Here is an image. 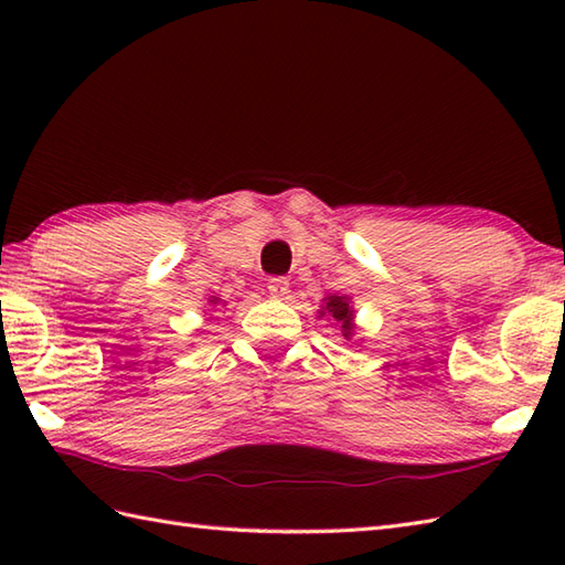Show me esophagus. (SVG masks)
Returning a JSON list of instances; mask_svg holds the SVG:
<instances>
[{
  "mask_svg": "<svg viewBox=\"0 0 565 565\" xmlns=\"http://www.w3.org/2000/svg\"><path fill=\"white\" fill-rule=\"evenodd\" d=\"M267 289L274 298H284L286 294H289V279H284V276H271V279L267 281Z\"/></svg>",
  "mask_w": 565,
  "mask_h": 565,
  "instance_id": "esophagus-1",
  "label": "esophagus"
}]
</instances>
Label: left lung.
Masks as SVG:
<instances>
[{"label":"left lung","instance_id":"obj_1","mask_svg":"<svg viewBox=\"0 0 565 565\" xmlns=\"http://www.w3.org/2000/svg\"><path fill=\"white\" fill-rule=\"evenodd\" d=\"M326 313L332 316L338 322H342L344 338H352V310H350V303H347L344 296H330L326 310H322V316Z\"/></svg>","mask_w":565,"mask_h":565}]
</instances>
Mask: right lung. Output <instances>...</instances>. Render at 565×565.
Wrapping results in <instances>:
<instances>
[{
    "instance_id": "add662e5",
    "label": "right lung",
    "mask_w": 565,
    "mask_h": 565,
    "mask_svg": "<svg viewBox=\"0 0 565 565\" xmlns=\"http://www.w3.org/2000/svg\"><path fill=\"white\" fill-rule=\"evenodd\" d=\"M215 301H218V298H213V303H215Z\"/></svg>"
}]
</instances>
